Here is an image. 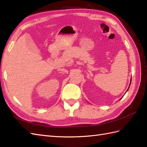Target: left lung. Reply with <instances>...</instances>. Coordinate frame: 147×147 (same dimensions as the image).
Listing matches in <instances>:
<instances>
[{
	"label": "left lung",
	"instance_id": "8db88e82",
	"mask_svg": "<svg viewBox=\"0 0 147 147\" xmlns=\"http://www.w3.org/2000/svg\"><path fill=\"white\" fill-rule=\"evenodd\" d=\"M131 82H130V85H131ZM130 85H129V86H130ZM129 88H128V89H129ZM128 89H127V90H128ZM126 91V92H127Z\"/></svg>",
	"mask_w": 147,
	"mask_h": 147
}]
</instances>
